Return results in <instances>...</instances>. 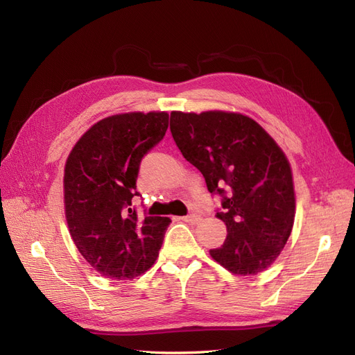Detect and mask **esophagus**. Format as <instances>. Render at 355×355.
Returning <instances> with one entry per match:
<instances>
[{"instance_id":"esophagus-1","label":"esophagus","mask_w":355,"mask_h":355,"mask_svg":"<svg viewBox=\"0 0 355 355\" xmlns=\"http://www.w3.org/2000/svg\"><path fill=\"white\" fill-rule=\"evenodd\" d=\"M184 222H187V223H198L200 222V216L198 214H188V216H184V218H180Z\"/></svg>"}]
</instances>
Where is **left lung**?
Listing matches in <instances>:
<instances>
[{
	"label": "left lung",
	"mask_w": 355,
	"mask_h": 355,
	"mask_svg": "<svg viewBox=\"0 0 355 355\" xmlns=\"http://www.w3.org/2000/svg\"><path fill=\"white\" fill-rule=\"evenodd\" d=\"M170 130L207 189L222 197L216 216L228 235L210 256L237 275L265 271L282 253L295 222L292 168L282 148L237 112L173 111Z\"/></svg>",
	"instance_id": "8db88e82"
}]
</instances>
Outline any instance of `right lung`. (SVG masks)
Here are the masks:
<instances>
[{
    "label": "right lung",
    "mask_w": 355,
    "mask_h": 355,
    "mask_svg": "<svg viewBox=\"0 0 355 355\" xmlns=\"http://www.w3.org/2000/svg\"><path fill=\"white\" fill-rule=\"evenodd\" d=\"M167 112H128L98 121L65 164L63 198L71 237L96 271L133 280L158 257L168 218H137L132 200L144 155L164 137Z\"/></svg>",
    "instance_id": "obj_1"
}]
</instances>
